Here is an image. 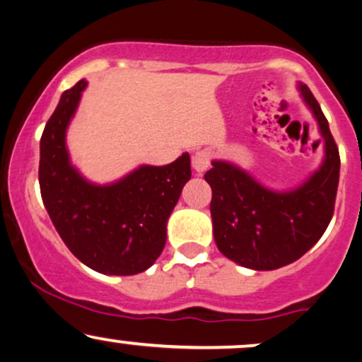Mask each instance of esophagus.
Wrapping results in <instances>:
<instances>
[{"mask_svg":"<svg viewBox=\"0 0 362 362\" xmlns=\"http://www.w3.org/2000/svg\"><path fill=\"white\" fill-rule=\"evenodd\" d=\"M209 159H211V154L208 151H198L191 159V166L198 174H203L209 168Z\"/></svg>","mask_w":362,"mask_h":362,"instance_id":"esophagus-1","label":"esophagus"}]
</instances>
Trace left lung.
Masks as SVG:
<instances>
[{
  "mask_svg": "<svg viewBox=\"0 0 362 362\" xmlns=\"http://www.w3.org/2000/svg\"><path fill=\"white\" fill-rule=\"evenodd\" d=\"M322 137L320 166L296 188L272 189L243 168L213 159L204 174L211 186L213 236L231 262L252 270H275L298 260L319 242L331 223L339 185V149L319 102L297 83Z\"/></svg>",
  "mask_w": 362,
  "mask_h": 362,
  "instance_id": "left-lung-1",
  "label": "left lung"
}]
</instances>
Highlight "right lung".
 <instances>
[{
    "label": "right lung",
    "mask_w": 362,
    "mask_h": 362,
    "mask_svg": "<svg viewBox=\"0 0 362 362\" xmlns=\"http://www.w3.org/2000/svg\"><path fill=\"white\" fill-rule=\"evenodd\" d=\"M86 80L62 93L40 139V191L48 215L70 252L104 275H136L163 252L168 220L191 180L189 154L166 166L141 164L117 181H88L70 160L66 129Z\"/></svg>",
    "instance_id": "right-lung-1"
}]
</instances>
